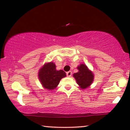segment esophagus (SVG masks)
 Listing matches in <instances>:
<instances>
[{"label": "esophagus", "instance_id": "34e87169", "mask_svg": "<svg viewBox=\"0 0 130 130\" xmlns=\"http://www.w3.org/2000/svg\"><path fill=\"white\" fill-rule=\"evenodd\" d=\"M72 72H71V71H69V72H67L66 73V75L67 77H70V76H72Z\"/></svg>", "mask_w": 130, "mask_h": 130}]
</instances>
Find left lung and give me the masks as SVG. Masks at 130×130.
I'll use <instances>...</instances> for the list:
<instances>
[{
    "mask_svg": "<svg viewBox=\"0 0 130 130\" xmlns=\"http://www.w3.org/2000/svg\"><path fill=\"white\" fill-rule=\"evenodd\" d=\"M78 72L73 74V77L76 79L80 88L85 89L88 88L93 81L94 76L91 71L85 64H81L77 67Z\"/></svg>",
    "mask_w": 130,
    "mask_h": 130,
    "instance_id": "8db88e82",
    "label": "left lung"
}]
</instances>
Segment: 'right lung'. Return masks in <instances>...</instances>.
<instances>
[{
    "label": "right lung",
    "mask_w": 130,
    "mask_h": 130,
    "mask_svg": "<svg viewBox=\"0 0 130 130\" xmlns=\"http://www.w3.org/2000/svg\"><path fill=\"white\" fill-rule=\"evenodd\" d=\"M66 76L63 70H57L53 62L47 63L40 69L38 78L42 86L49 90H54L58 86L60 80Z\"/></svg>",
    "instance_id": "1"
}]
</instances>
